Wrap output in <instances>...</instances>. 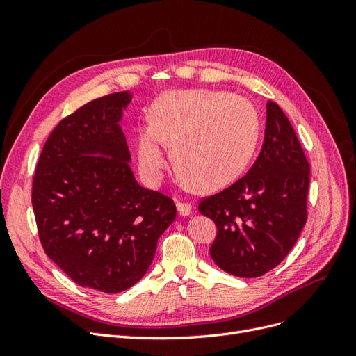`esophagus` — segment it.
Returning a JSON list of instances; mask_svg holds the SVG:
<instances>
[{
    "label": "esophagus",
    "instance_id": "obj_1",
    "mask_svg": "<svg viewBox=\"0 0 356 356\" xmlns=\"http://www.w3.org/2000/svg\"><path fill=\"white\" fill-rule=\"evenodd\" d=\"M177 211L179 215H182V217H187V215L191 213L193 211V207L191 203H184V202H178L177 203Z\"/></svg>",
    "mask_w": 356,
    "mask_h": 356
}]
</instances>
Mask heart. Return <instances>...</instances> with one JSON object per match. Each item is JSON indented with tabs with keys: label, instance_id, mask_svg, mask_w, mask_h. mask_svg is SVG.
I'll return each instance as SVG.
<instances>
[{
	"label": "heart",
	"instance_id": "obj_1",
	"mask_svg": "<svg viewBox=\"0 0 356 356\" xmlns=\"http://www.w3.org/2000/svg\"><path fill=\"white\" fill-rule=\"evenodd\" d=\"M152 123L136 132L139 169L157 184L166 168L163 143L177 168L204 190L238 179L252 160L260 139L254 105L227 92L169 90L153 104Z\"/></svg>",
	"mask_w": 356,
	"mask_h": 356
}]
</instances>
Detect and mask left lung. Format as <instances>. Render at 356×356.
<instances>
[{"label": "left lung", "instance_id": "1", "mask_svg": "<svg viewBox=\"0 0 356 356\" xmlns=\"http://www.w3.org/2000/svg\"><path fill=\"white\" fill-rule=\"evenodd\" d=\"M261 152L248 174L199 203L217 225L211 257L238 277L263 276L293 250L307 220L310 166L279 105H266Z\"/></svg>", "mask_w": 356, "mask_h": 356}]
</instances>
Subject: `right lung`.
Instances as JSON below:
<instances>
[{"label": "right lung", "instance_id": "add662e5", "mask_svg": "<svg viewBox=\"0 0 356 356\" xmlns=\"http://www.w3.org/2000/svg\"><path fill=\"white\" fill-rule=\"evenodd\" d=\"M132 99L118 92L59 122L32 181L38 236L50 260L75 284L122 293L152 264L177 217L170 197L141 187L129 166L120 120Z\"/></svg>", "mask_w": 356, "mask_h": 356}]
</instances>
